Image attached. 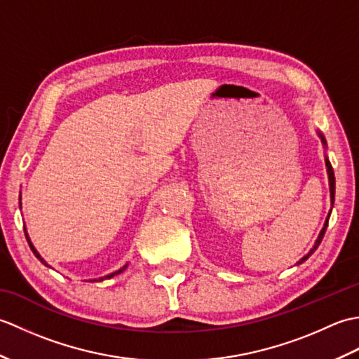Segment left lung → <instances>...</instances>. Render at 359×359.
I'll use <instances>...</instances> for the list:
<instances>
[{
	"instance_id": "1",
	"label": "left lung",
	"mask_w": 359,
	"mask_h": 359,
	"mask_svg": "<svg viewBox=\"0 0 359 359\" xmlns=\"http://www.w3.org/2000/svg\"><path fill=\"white\" fill-rule=\"evenodd\" d=\"M318 135L321 137V142H323V144L325 147V139H324V135L321 134V133H318ZM325 166H327V174H329V187H330V202H332V207H333V202H334V172H333V168H332V163L329 162V158L325 157ZM330 212H332V210H330ZM330 212H329V216H327V219H325V224H324V226H323V230H321V233H319V236H318V239H316V242H315V245H313V248H311L309 253L304 256L299 262H297V265L299 264H302L304 261H307V259L315 253V250L319 247V243H321V241H323V238H324V234H325V230H327V225H329V219H330Z\"/></svg>"
}]
</instances>
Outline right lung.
<instances>
[{
    "instance_id": "obj_1",
    "label": "right lung",
    "mask_w": 359,
    "mask_h": 359,
    "mask_svg": "<svg viewBox=\"0 0 359 359\" xmlns=\"http://www.w3.org/2000/svg\"><path fill=\"white\" fill-rule=\"evenodd\" d=\"M20 201H21V197H20ZM20 205H21V202H20ZM26 239H27V242H29V247H30V250H32V251H34V255H35V256H36L38 259H40V261H41V262H43V264H44L46 266H49V265H48V262H46V261H44V259H43V257L40 256V253H38V251L35 250V247L32 245V242H30V239H29V236H27V233H26ZM126 266H128V264H125L123 266H121V269H120V270H117V271H114V273H111V274H106V276H103V278H100V279H94V280H104V279H111L112 276H116V274H120L121 271H123V270L126 269Z\"/></svg>"
}]
</instances>
